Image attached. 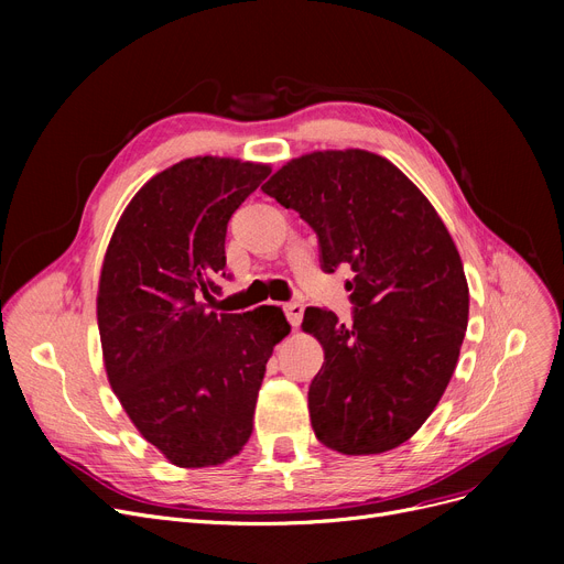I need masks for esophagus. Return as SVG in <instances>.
Instances as JSON below:
<instances>
[{"label":"esophagus","mask_w":564,"mask_h":564,"mask_svg":"<svg viewBox=\"0 0 564 564\" xmlns=\"http://www.w3.org/2000/svg\"><path fill=\"white\" fill-rule=\"evenodd\" d=\"M283 311H285V317H288V322L292 324V327H300V324H302V317H304V304H300V302H290V304H285V306H283Z\"/></svg>","instance_id":"34e87169"}]
</instances>
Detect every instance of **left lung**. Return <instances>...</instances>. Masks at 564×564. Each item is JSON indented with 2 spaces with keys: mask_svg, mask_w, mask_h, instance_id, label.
I'll return each instance as SVG.
<instances>
[{
  "mask_svg": "<svg viewBox=\"0 0 564 564\" xmlns=\"http://www.w3.org/2000/svg\"><path fill=\"white\" fill-rule=\"evenodd\" d=\"M262 192L315 230L324 272H354L351 324L304 313L324 349L308 389L317 441L343 455L398 448L438 404L466 334L468 285L448 228L398 166L359 148L292 160Z\"/></svg>",
  "mask_w": 564,
  "mask_h": 564,
  "instance_id": "8db88e82",
  "label": "left lung"
}]
</instances>
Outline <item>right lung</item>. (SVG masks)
<instances>
[{"instance_id":"add662e5","label":"right lung","mask_w":564,"mask_h":564,"mask_svg":"<svg viewBox=\"0 0 564 564\" xmlns=\"http://www.w3.org/2000/svg\"><path fill=\"white\" fill-rule=\"evenodd\" d=\"M272 169L192 158L151 177L116 224L98 290L111 389L175 466L228 462L253 432L264 366L290 334L279 306L210 311L232 213Z\"/></svg>"}]
</instances>
